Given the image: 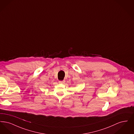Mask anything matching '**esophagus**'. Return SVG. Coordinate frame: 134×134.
<instances>
[{
  "label": "esophagus",
  "mask_w": 134,
  "mask_h": 134,
  "mask_svg": "<svg viewBox=\"0 0 134 134\" xmlns=\"http://www.w3.org/2000/svg\"><path fill=\"white\" fill-rule=\"evenodd\" d=\"M65 80H60V81H59V83H65Z\"/></svg>",
  "instance_id": "obj_1"
}]
</instances>
